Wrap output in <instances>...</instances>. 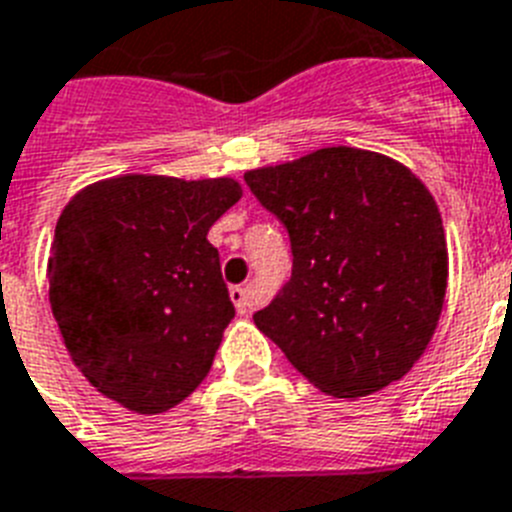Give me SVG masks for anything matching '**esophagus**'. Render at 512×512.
I'll return each instance as SVG.
<instances>
[{
    "label": "esophagus",
    "mask_w": 512,
    "mask_h": 512,
    "mask_svg": "<svg viewBox=\"0 0 512 512\" xmlns=\"http://www.w3.org/2000/svg\"><path fill=\"white\" fill-rule=\"evenodd\" d=\"M230 298H232V303H235V308H238V314H246L248 308H251V287L232 285Z\"/></svg>",
    "instance_id": "esophagus-1"
}]
</instances>
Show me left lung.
I'll return each mask as SVG.
<instances>
[{"label": "left lung", "mask_w": 512, "mask_h": 512, "mask_svg": "<svg viewBox=\"0 0 512 512\" xmlns=\"http://www.w3.org/2000/svg\"><path fill=\"white\" fill-rule=\"evenodd\" d=\"M290 238L293 274L253 314L308 382L363 398L421 358L442 314L447 243L424 183L395 159L332 146L246 172Z\"/></svg>", "instance_id": "left-lung-1"}]
</instances>
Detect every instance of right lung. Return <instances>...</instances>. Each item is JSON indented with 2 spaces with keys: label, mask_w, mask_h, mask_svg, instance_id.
I'll list each match as a JSON object with an SVG mask.
<instances>
[{
  "label": "right lung",
  "mask_w": 512,
  "mask_h": 512,
  "mask_svg": "<svg viewBox=\"0 0 512 512\" xmlns=\"http://www.w3.org/2000/svg\"><path fill=\"white\" fill-rule=\"evenodd\" d=\"M235 180L122 175L62 209L49 301L75 366L107 398L162 413L204 382L235 316L206 235Z\"/></svg>",
  "instance_id": "right-lung-1"
}]
</instances>
